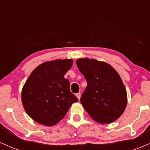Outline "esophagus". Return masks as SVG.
<instances>
[{"mask_svg": "<svg viewBox=\"0 0 150 150\" xmlns=\"http://www.w3.org/2000/svg\"><path fill=\"white\" fill-rule=\"evenodd\" d=\"M76 96L77 98H78V99H79V100H80V99H81V93H77L76 95Z\"/></svg>", "mask_w": 150, "mask_h": 150, "instance_id": "1", "label": "esophagus"}]
</instances>
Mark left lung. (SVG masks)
<instances>
[{
  "label": "left lung",
  "instance_id": "obj_1",
  "mask_svg": "<svg viewBox=\"0 0 150 150\" xmlns=\"http://www.w3.org/2000/svg\"><path fill=\"white\" fill-rule=\"evenodd\" d=\"M76 64L88 84L81 97L85 110L97 122L115 121L127 103V90L120 75L109 64L95 59H78Z\"/></svg>",
  "mask_w": 150,
  "mask_h": 150
}]
</instances>
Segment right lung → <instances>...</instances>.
I'll return each mask as SVG.
<instances>
[{
	"label": "right lung",
	"instance_id": "right-lung-1",
	"mask_svg": "<svg viewBox=\"0 0 150 150\" xmlns=\"http://www.w3.org/2000/svg\"><path fill=\"white\" fill-rule=\"evenodd\" d=\"M71 59L48 61L40 64L23 87V108L33 120L44 126L56 125L79 99L70 91L64 75L71 67Z\"/></svg>",
	"mask_w": 150,
	"mask_h": 150
}]
</instances>
